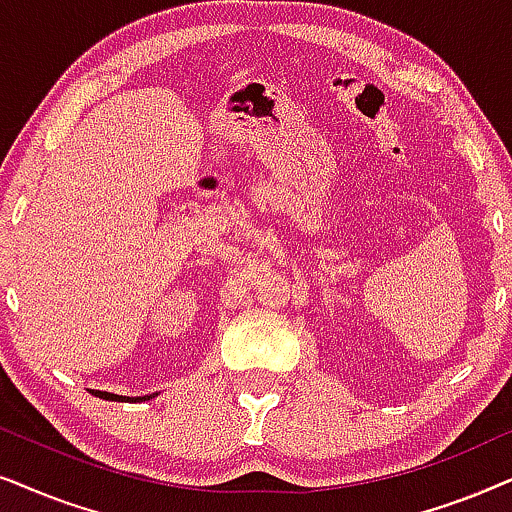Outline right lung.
I'll use <instances>...</instances> for the list:
<instances>
[{
  "mask_svg": "<svg viewBox=\"0 0 512 512\" xmlns=\"http://www.w3.org/2000/svg\"><path fill=\"white\" fill-rule=\"evenodd\" d=\"M93 395H98V398H102V400H119V403H124V400H138V403H142V400H149L152 398V395H142V398H126V395H117V393H107V391H91ZM156 395V393H154Z\"/></svg>",
  "mask_w": 512,
  "mask_h": 512,
  "instance_id": "1",
  "label": "right lung"
}]
</instances>
